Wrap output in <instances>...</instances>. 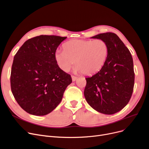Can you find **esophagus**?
Here are the masks:
<instances>
[{
    "label": "esophagus",
    "mask_w": 149,
    "mask_h": 149,
    "mask_svg": "<svg viewBox=\"0 0 149 149\" xmlns=\"http://www.w3.org/2000/svg\"><path fill=\"white\" fill-rule=\"evenodd\" d=\"M72 81L74 82V81H75L77 79V77L76 76H72Z\"/></svg>",
    "instance_id": "esophagus-1"
}]
</instances>
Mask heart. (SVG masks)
Here are the masks:
<instances>
[{
  "label": "heart",
  "mask_w": 149,
  "mask_h": 149,
  "mask_svg": "<svg viewBox=\"0 0 149 149\" xmlns=\"http://www.w3.org/2000/svg\"><path fill=\"white\" fill-rule=\"evenodd\" d=\"M108 46L101 39H76L67 42L63 49H58L54 58L59 68L68 72L76 62L75 72L92 74L100 71L107 59Z\"/></svg>",
  "instance_id": "heart-1"
}]
</instances>
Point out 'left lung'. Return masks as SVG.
I'll list each match as a JSON object with an SVG mask.
<instances>
[{"mask_svg":"<svg viewBox=\"0 0 149 149\" xmlns=\"http://www.w3.org/2000/svg\"><path fill=\"white\" fill-rule=\"evenodd\" d=\"M91 38L104 40L108 46V53L101 69L86 78L84 96L97 111L115 114L128 104L133 93L134 73L132 56L115 33H101Z\"/></svg>","mask_w":149,"mask_h":149,"instance_id":"left-lung-1","label":"left lung"}]
</instances>
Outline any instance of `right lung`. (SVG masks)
Returning a JSON list of instances; mask_svg holds the SVG:
<instances>
[{"label": "right lung", "mask_w": 149, "mask_h": 149, "mask_svg": "<svg viewBox=\"0 0 149 149\" xmlns=\"http://www.w3.org/2000/svg\"><path fill=\"white\" fill-rule=\"evenodd\" d=\"M66 37L40 35L24 42L14 58L11 72L13 95L20 107L44 116L61 102L72 82L56 63L54 53Z\"/></svg>", "instance_id": "1"}]
</instances>
